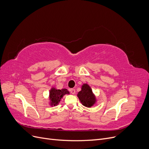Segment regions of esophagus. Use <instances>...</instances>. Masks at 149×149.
Returning a JSON list of instances; mask_svg holds the SVG:
<instances>
[{"label":"esophagus","mask_w":149,"mask_h":149,"mask_svg":"<svg viewBox=\"0 0 149 149\" xmlns=\"http://www.w3.org/2000/svg\"><path fill=\"white\" fill-rule=\"evenodd\" d=\"M70 93H72V94H73V95L75 94V92H76L75 90L73 89V88H71V89L70 90Z\"/></svg>","instance_id":"esophagus-1"}]
</instances>
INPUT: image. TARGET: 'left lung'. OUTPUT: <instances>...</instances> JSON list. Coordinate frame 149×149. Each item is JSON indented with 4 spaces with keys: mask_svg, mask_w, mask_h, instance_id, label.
<instances>
[{
    "mask_svg": "<svg viewBox=\"0 0 149 149\" xmlns=\"http://www.w3.org/2000/svg\"><path fill=\"white\" fill-rule=\"evenodd\" d=\"M77 97L82 104L87 107H91L96 102V97L88 84H85L82 86L81 91L77 93Z\"/></svg>",
    "mask_w": 149,
    "mask_h": 149,
    "instance_id": "obj_1",
    "label": "left lung"
}]
</instances>
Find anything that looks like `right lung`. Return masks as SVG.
<instances>
[{
	"label": "right lung",
	"mask_w": 149,
	"mask_h": 149,
	"mask_svg": "<svg viewBox=\"0 0 149 149\" xmlns=\"http://www.w3.org/2000/svg\"><path fill=\"white\" fill-rule=\"evenodd\" d=\"M69 93V91L65 88L57 90L55 88H52L49 90V100L51 102L50 105L52 106L57 105L62 97L65 95Z\"/></svg>",
	"instance_id": "right-lung-1"
}]
</instances>
